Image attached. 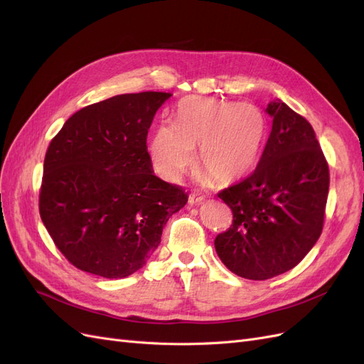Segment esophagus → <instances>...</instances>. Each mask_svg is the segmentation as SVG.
Listing matches in <instances>:
<instances>
[{
  "label": "esophagus",
  "instance_id": "obj_1",
  "mask_svg": "<svg viewBox=\"0 0 364 364\" xmlns=\"http://www.w3.org/2000/svg\"><path fill=\"white\" fill-rule=\"evenodd\" d=\"M204 200L205 198H204L203 195H200V193H191L189 195V203L191 204H201Z\"/></svg>",
  "mask_w": 364,
  "mask_h": 364
}]
</instances>
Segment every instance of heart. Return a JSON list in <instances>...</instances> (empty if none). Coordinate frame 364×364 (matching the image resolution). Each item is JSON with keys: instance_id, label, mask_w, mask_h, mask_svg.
<instances>
[{"instance_id": "heart-1", "label": "heart", "mask_w": 364, "mask_h": 364, "mask_svg": "<svg viewBox=\"0 0 364 364\" xmlns=\"http://www.w3.org/2000/svg\"><path fill=\"white\" fill-rule=\"evenodd\" d=\"M267 137V120L252 103L189 96L176 108V122L154 131L149 152L155 169L168 180H178L198 161L221 184L244 178L255 168Z\"/></svg>"}]
</instances>
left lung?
<instances>
[{"instance_id": "left-lung-1", "label": "left lung", "mask_w": 364, "mask_h": 364, "mask_svg": "<svg viewBox=\"0 0 364 364\" xmlns=\"http://www.w3.org/2000/svg\"><path fill=\"white\" fill-rule=\"evenodd\" d=\"M265 112L273 127L256 169L218 193L233 223L215 237L232 273L265 280L294 268L323 230L329 168L309 122L282 100Z\"/></svg>"}]
</instances>
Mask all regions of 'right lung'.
Masks as SVG:
<instances>
[{"label":"right lung","mask_w":364,"mask_h":364,"mask_svg":"<svg viewBox=\"0 0 364 364\" xmlns=\"http://www.w3.org/2000/svg\"><path fill=\"white\" fill-rule=\"evenodd\" d=\"M171 92L120 95L75 112L50 141L39 215L70 264L120 279L146 264L163 227L188 203L181 186L154 175L146 146Z\"/></svg>","instance_id":"obj_1"}]
</instances>
